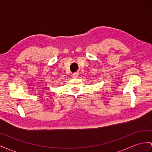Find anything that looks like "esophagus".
I'll return each instance as SVG.
<instances>
[{"label":"esophagus","instance_id":"34e87169","mask_svg":"<svg viewBox=\"0 0 152 152\" xmlns=\"http://www.w3.org/2000/svg\"><path fill=\"white\" fill-rule=\"evenodd\" d=\"M78 75H79V72H76L72 74V77H75V78H76V77H78Z\"/></svg>","mask_w":152,"mask_h":152}]
</instances>
